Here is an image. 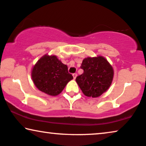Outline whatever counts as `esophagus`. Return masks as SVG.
<instances>
[{
	"mask_svg": "<svg viewBox=\"0 0 146 146\" xmlns=\"http://www.w3.org/2000/svg\"><path fill=\"white\" fill-rule=\"evenodd\" d=\"M77 73H73V79H75V78H76V77H77Z\"/></svg>",
	"mask_w": 146,
	"mask_h": 146,
	"instance_id": "esophagus-1",
	"label": "esophagus"
}]
</instances>
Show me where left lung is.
I'll return each mask as SVG.
<instances>
[{"mask_svg":"<svg viewBox=\"0 0 146 146\" xmlns=\"http://www.w3.org/2000/svg\"><path fill=\"white\" fill-rule=\"evenodd\" d=\"M81 69L83 73L76 77V82L85 96L98 98L106 92L111 84L113 70L102 56L85 58Z\"/></svg>","mask_w":146,"mask_h":146,"instance_id":"1","label":"left lung"}]
</instances>
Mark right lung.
<instances>
[{"label":"right lung","mask_w":146,"mask_h":146,"mask_svg":"<svg viewBox=\"0 0 146 146\" xmlns=\"http://www.w3.org/2000/svg\"><path fill=\"white\" fill-rule=\"evenodd\" d=\"M35 86L52 96L59 95L69 81L73 79L68 67L55 55H45L37 61L31 73Z\"/></svg>","instance_id":"1"}]
</instances>
